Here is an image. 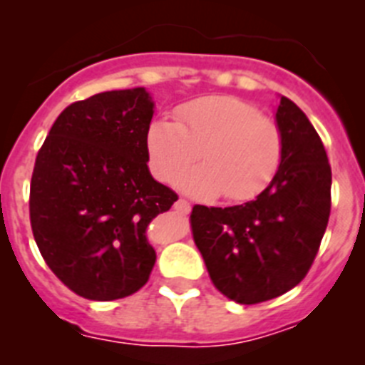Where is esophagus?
<instances>
[{
  "mask_svg": "<svg viewBox=\"0 0 365 365\" xmlns=\"http://www.w3.org/2000/svg\"><path fill=\"white\" fill-rule=\"evenodd\" d=\"M175 210L179 212V214H188V212H190V202L185 201V199H179V201L175 202Z\"/></svg>",
  "mask_w": 365,
  "mask_h": 365,
  "instance_id": "obj_1",
  "label": "esophagus"
}]
</instances>
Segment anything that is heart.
I'll list each match as a JSON object with an SVG mask.
<instances>
[{
    "label": "heart",
    "mask_w": 365,
    "mask_h": 365,
    "mask_svg": "<svg viewBox=\"0 0 365 365\" xmlns=\"http://www.w3.org/2000/svg\"><path fill=\"white\" fill-rule=\"evenodd\" d=\"M148 153L157 179H177L193 195L212 197L225 192L230 201H248L272 182L282 164L283 137L279 125L261 115L247 100L212 95L175 109V122L157 118L148 128Z\"/></svg>",
    "instance_id": "b5f03b06"
}]
</instances>
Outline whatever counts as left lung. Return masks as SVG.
<instances>
[{
	"mask_svg": "<svg viewBox=\"0 0 365 365\" xmlns=\"http://www.w3.org/2000/svg\"><path fill=\"white\" fill-rule=\"evenodd\" d=\"M276 122L283 137L279 170L254 201L190 215L212 283L243 305L278 298L311 269L331 214V164L305 113L282 96Z\"/></svg>",
	"mask_w": 365,
	"mask_h": 365,
	"instance_id": "obj_1",
	"label": "left lung"
}]
</instances>
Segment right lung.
<instances>
[{
  "instance_id": "obj_1",
  "label": "right lung",
  "mask_w": 365,
  "mask_h": 365,
  "mask_svg": "<svg viewBox=\"0 0 365 365\" xmlns=\"http://www.w3.org/2000/svg\"><path fill=\"white\" fill-rule=\"evenodd\" d=\"M153 102L144 87L67 106L40 148L31 179V227L40 254L74 294L125 298L146 285L153 217L177 201L148 170Z\"/></svg>"
}]
</instances>
